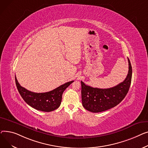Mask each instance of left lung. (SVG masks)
Returning a JSON list of instances; mask_svg holds the SVG:
<instances>
[{
	"instance_id": "1",
	"label": "left lung",
	"mask_w": 148,
	"mask_h": 148,
	"mask_svg": "<svg viewBox=\"0 0 148 148\" xmlns=\"http://www.w3.org/2000/svg\"><path fill=\"white\" fill-rule=\"evenodd\" d=\"M128 72L125 80L110 88H93L81 81L82 103L88 111L98 113L107 110L118 105L128 92L132 77V67L129 58Z\"/></svg>"
}]
</instances>
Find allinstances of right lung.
<instances>
[{
	"label": "right lung",
	"instance_id": "add662e5",
	"mask_svg": "<svg viewBox=\"0 0 148 148\" xmlns=\"http://www.w3.org/2000/svg\"><path fill=\"white\" fill-rule=\"evenodd\" d=\"M15 79L17 89L23 100L31 107L43 112H51L58 108L62 102L64 91L73 82L72 81L66 82L49 92L37 93L22 87L16 76Z\"/></svg>",
	"mask_w": 148,
	"mask_h": 148
}]
</instances>
